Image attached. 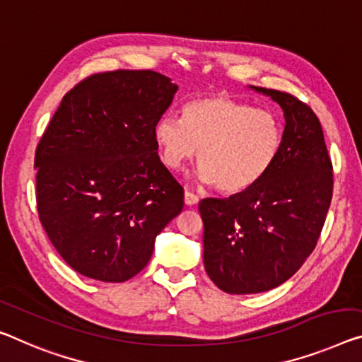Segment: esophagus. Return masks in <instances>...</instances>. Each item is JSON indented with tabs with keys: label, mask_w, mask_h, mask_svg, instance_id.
I'll return each instance as SVG.
<instances>
[{
	"label": "esophagus",
	"mask_w": 362,
	"mask_h": 362,
	"mask_svg": "<svg viewBox=\"0 0 362 362\" xmlns=\"http://www.w3.org/2000/svg\"><path fill=\"white\" fill-rule=\"evenodd\" d=\"M185 202H186V205H196L199 202V196H196V194L191 192V191H186L185 192Z\"/></svg>",
	"instance_id": "1"
}]
</instances>
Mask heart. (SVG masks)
Wrapping results in <instances>:
<instances>
[{
  "label": "heart",
  "mask_w": 362,
  "mask_h": 362,
  "mask_svg": "<svg viewBox=\"0 0 362 362\" xmlns=\"http://www.w3.org/2000/svg\"><path fill=\"white\" fill-rule=\"evenodd\" d=\"M153 136L168 168L181 170L199 153L200 180L223 192H241L275 165L283 124L275 111L215 93L189 100L182 119L162 116Z\"/></svg>",
  "instance_id": "obj_1"
}]
</instances>
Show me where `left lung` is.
<instances>
[{"label":"left lung","mask_w":362,"mask_h":362,"mask_svg":"<svg viewBox=\"0 0 362 362\" xmlns=\"http://www.w3.org/2000/svg\"><path fill=\"white\" fill-rule=\"evenodd\" d=\"M251 88L283 110L276 162L246 191L199 202L205 272L230 294L269 291L296 274L319 241L333 192L332 160L314 111L291 93Z\"/></svg>","instance_id":"8db88e82"}]
</instances>
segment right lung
<instances>
[{
	"instance_id": "right-lung-1",
	"label": "right lung",
	"mask_w": 362,
	"mask_h": 362,
	"mask_svg": "<svg viewBox=\"0 0 362 362\" xmlns=\"http://www.w3.org/2000/svg\"><path fill=\"white\" fill-rule=\"evenodd\" d=\"M176 90L150 69L98 72L66 93L43 132L38 218L77 274L129 280L185 207V189L160 162L153 136Z\"/></svg>"
}]
</instances>
